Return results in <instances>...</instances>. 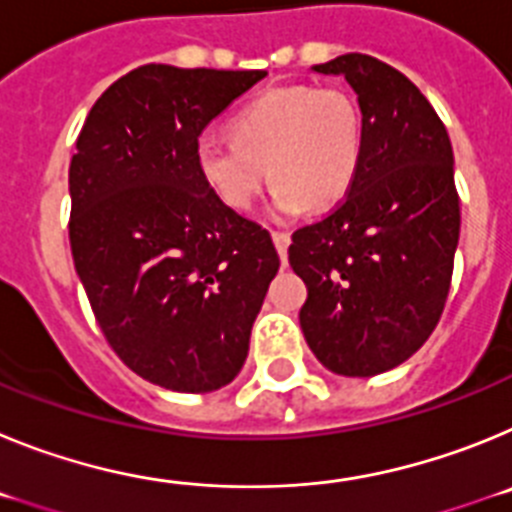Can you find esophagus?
<instances>
[{"mask_svg":"<svg viewBox=\"0 0 512 512\" xmlns=\"http://www.w3.org/2000/svg\"><path fill=\"white\" fill-rule=\"evenodd\" d=\"M271 238H274V246H277L279 256H282V261L287 259V248H289V233H279V230H274L271 233Z\"/></svg>","mask_w":512,"mask_h":512,"instance_id":"1","label":"esophagus"}]
</instances>
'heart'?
<instances>
[{
	"label": "heart",
	"instance_id": "b5f03b06",
	"mask_svg": "<svg viewBox=\"0 0 512 512\" xmlns=\"http://www.w3.org/2000/svg\"><path fill=\"white\" fill-rule=\"evenodd\" d=\"M207 187L246 210L274 179L271 212L330 207L354 187L364 158L359 99L341 87L287 84L266 89L233 120V140L202 135L194 148Z\"/></svg>",
	"mask_w": 512,
	"mask_h": 512
}]
</instances>
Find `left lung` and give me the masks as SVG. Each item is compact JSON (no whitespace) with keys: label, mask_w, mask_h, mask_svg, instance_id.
<instances>
[{"label":"left lung","mask_w":512,"mask_h":512,"mask_svg":"<svg viewBox=\"0 0 512 512\" xmlns=\"http://www.w3.org/2000/svg\"><path fill=\"white\" fill-rule=\"evenodd\" d=\"M341 74L364 115V158L333 212L292 233L289 264L307 284L300 325L320 364L374 377L418 351L449 297L459 243L454 151L413 81L346 53L312 66Z\"/></svg>","instance_id":"left-lung-1"}]
</instances>
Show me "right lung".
<instances>
[{"instance_id": "1", "label": "right lung", "mask_w": 512, "mask_h": 512, "mask_svg": "<svg viewBox=\"0 0 512 512\" xmlns=\"http://www.w3.org/2000/svg\"><path fill=\"white\" fill-rule=\"evenodd\" d=\"M266 71L148 63L89 110L69 166V241L104 338L174 392L233 382L279 256L197 169V138Z\"/></svg>"}]
</instances>
